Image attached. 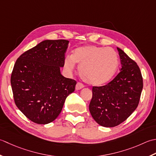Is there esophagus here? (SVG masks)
Segmentation results:
<instances>
[{
    "instance_id": "obj_1",
    "label": "esophagus",
    "mask_w": 156,
    "mask_h": 156,
    "mask_svg": "<svg viewBox=\"0 0 156 156\" xmlns=\"http://www.w3.org/2000/svg\"><path fill=\"white\" fill-rule=\"evenodd\" d=\"M83 85L82 83H77V84H76V86H75V90H81V89L83 87Z\"/></svg>"
}]
</instances>
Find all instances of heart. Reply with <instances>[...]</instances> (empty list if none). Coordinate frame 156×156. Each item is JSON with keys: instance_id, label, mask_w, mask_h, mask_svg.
<instances>
[{"instance_id": "1", "label": "heart", "mask_w": 156, "mask_h": 156, "mask_svg": "<svg viewBox=\"0 0 156 156\" xmlns=\"http://www.w3.org/2000/svg\"><path fill=\"white\" fill-rule=\"evenodd\" d=\"M75 63L79 66V73L83 81L99 86L108 82L116 74L119 58L118 53L111 48L83 46L75 48L71 56L65 57L64 67L71 73Z\"/></svg>"}]
</instances>
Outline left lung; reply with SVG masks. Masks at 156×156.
Instances as JSON below:
<instances>
[{
  "label": "left lung",
  "mask_w": 156,
  "mask_h": 156,
  "mask_svg": "<svg viewBox=\"0 0 156 156\" xmlns=\"http://www.w3.org/2000/svg\"><path fill=\"white\" fill-rule=\"evenodd\" d=\"M122 67L112 81L93 87L89 109L93 119L104 127L120 125L137 107L143 89V78L136 63L117 48Z\"/></svg>",
  "instance_id": "1"
}]
</instances>
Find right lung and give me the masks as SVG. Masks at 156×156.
Wrapping results in <instances>:
<instances>
[{"label":"right lung","instance_id":"1","mask_svg":"<svg viewBox=\"0 0 156 156\" xmlns=\"http://www.w3.org/2000/svg\"><path fill=\"white\" fill-rule=\"evenodd\" d=\"M66 40H44L19 57L11 84L16 106L31 121L46 125L62 111L77 82L60 73L64 66Z\"/></svg>","mask_w":156,"mask_h":156}]
</instances>
